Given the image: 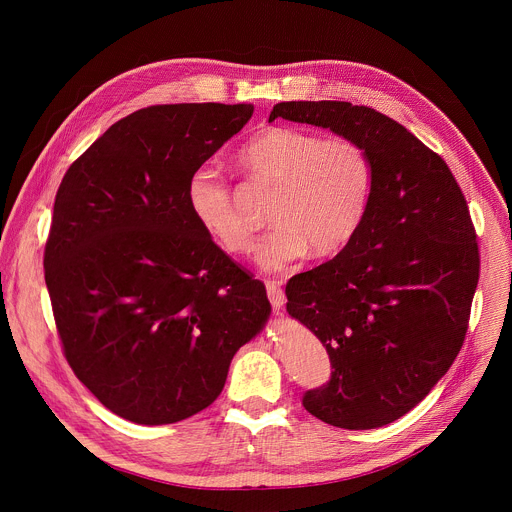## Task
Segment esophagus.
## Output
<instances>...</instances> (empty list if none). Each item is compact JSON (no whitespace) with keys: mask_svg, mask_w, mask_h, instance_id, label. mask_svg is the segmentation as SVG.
<instances>
[{"mask_svg":"<svg viewBox=\"0 0 512 512\" xmlns=\"http://www.w3.org/2000/svg\"><path fill=\"white\" fill-rule=\"evenodd\" d=\"M267 298H269L273 310H277V312L285 306V294L279 287V283H275V281H267Z\"/></svg>","mask_w":512,"mask_h":512,"instance_id":"34e87169","label":"esophagus"}]
</instances>
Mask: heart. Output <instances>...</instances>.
Segmentation results:
<instances>
[{
	"label": "heart",
	"mask_w": 512,
	"mask_h": 512,
	"mask_svg": "<svg viewBox=\"0 0 512 512\" xmlns=\"http://www.w3.org/2000/svg\"><path fill=\"white\" fill-rule=\"evenodd\" d=\"M239 158L253 176L277 186L269 210L275 229L257 251L259 267L281 271L308 251L332 255L354 239L373 192V162L358 141L277 125L251 137ZM186 198L196 223L225 251L255 247L221 170H194Z\"/></svg>",
	"instance_id": "b5f03b06"
}]
</instances>
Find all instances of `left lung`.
I'll return each instance as SVG.
<instances>
[{
    "label": "left lung",
    "mask_w": 512,
    "mask_h": 512,
    "mask_svg": "<svg viewBox=\"0 0 512 512\" xmlns=\"http://www.w3.org/2000/svg\"><path fill=\"white\" fill-rule=\"evenodd\" d=\"M358 141L373 192L354 239L285 287L287 312L326 346L332 377L304 395L318 419L375 429L411 411L458 356L480 257L446 162L395 119L346 101H287L269 115Z\"/></svg>",
    "instance_id": "8db88e82"
}]
</instances>
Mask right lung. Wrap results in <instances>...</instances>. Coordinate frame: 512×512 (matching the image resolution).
<instances>
[{
  "mask_svg": "<svg viewBox=\"0 0 512 512\" xmlns=\"http://www.w3.org/2000/svg\"><path fill=\"white\" fill-rule=\"evenodd\" d=\"M178 103L113 123L62 178L44 277L64 356L115 415L166 425L221 395L271 314L265 285L214 245L188 180L253 115Z\"/></svg>",
  "mask_w": 512,
  "mask_h": 512,
  "instance_id": "obj_1",
  "label": "right lung"
}]
</instances>
